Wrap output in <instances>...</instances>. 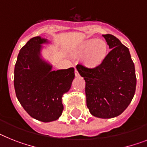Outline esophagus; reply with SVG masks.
Masks as SVG:
<instances>
[{
    "instance_id": "34e87169",
    "label": "esophagus",
    "mask_w": 147,
    "mask_h": 147,
    "mask_svg": "<svg viewBox=\"0 0 147 147\" xmlns=\"http://www.w3.org/2000/svg\"><path fill=\"white\" fill-rule=\"evenodd\" d=\"M75 76H80L78 71H77V70H76V68H75Z\"/></svg>"
}]
</instances>
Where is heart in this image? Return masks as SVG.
I'll list each match as a JSON object with an SVG mask.
<instances>
[{
  "label": "heart",
  "instance_id": "1",
  "mask_svg": "<svg viewBox=\"0 0 147 147\" xmlns=\"http://www.w3.org/2000/svg\"><path fill=\"white\" fill-rule=\"evenodd\" d=\"M76 54L83 56V63L88 68L102 65L108 55V45L101 39L91 38L82 41L76 49Z\"/></svg>",
  "mask_w": 147,
  "mask_h": 147
}]
</instances>
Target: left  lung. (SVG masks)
Returning a JSON list of instances; mask_svg holds the SVG:
<instances>
[{
    "mask_svg": "<svg viewBox=\"0 0 147 147\" xmlns=\"http://www.w3.org/2000/svg\"><path fill=\"white\" fill-rule=\"evenodd\" d=\"M111 51L102 65L76 69L86 81L87 107L92 116L113 118L123 113L135 93V68L129 50L112 34H103Z\"/></svg>",
    "mask_w": 147,
    "mask_h": 147,
    "instance_id": "obj_1",
    "label": "left lung"
}]
</instances>
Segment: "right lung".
<instances>
[{"label":"right lung","mask_w":147,"mask_h":147,"mask_svg":"<svg viewBox=\"0 0 147 147\" xmlns=\"http://www.w3.org/2000/svg\"><path fill=\"white\" fill-rule=\"evenodd\" d=\"M47 39L34 37L19 51L14 69V88L22 107L32 118L43 122L57 120L62 113V96L71 88L74 68L53 71L41 57Z\"/></svg>","instance_id":"1"}]
</instances>
